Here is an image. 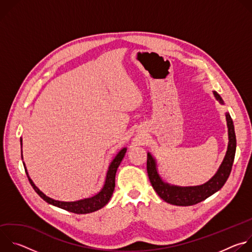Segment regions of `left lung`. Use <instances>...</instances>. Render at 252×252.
I'll return each instance as SVG.
<instances>
[{
    "label": "left lung",
    "instance_id": "left-lung-1",
    "mask_svg": "<svg viewBox=\"0 0 252 252\" xmlns=\"http://www.w3.org/2000/svg\"><path fill=\"white\" fill-rule=\"evenodd\" d=\"M213 94L215 98H217L221 104H223L221 96L217 92H213ZM225 118L228 127V146L225 157L217 173H215L208 182L201 186L177 187L164 183L158 172L156 159L150 153H148L147 169L149 178L154 189L159 195L160 198L173 205L189 206L196 204L206 199L213 193L219 191L224 186L232 168L236 150V137L233 122L228 113L225 114Z\"/></svg>",
    "mask_w": 252,
    "mask_h": 252
}]
</instances>
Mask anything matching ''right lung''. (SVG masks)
<instances>
[{
	"label": "right lung",
	"instance_id": "obj_1",
	"mask_svg": "<svg viewBox=\"0 0 252 252\" xmlns=\"http://www.w3.org/2000/svg\"><path fill=\"white\" fill-rule=\"evenodd\" d=\"M20 141H21V146H22V137H21ZM126 153V148L122 149L118 153V155L115 157V158L112 160V162L110 163L102 189L95 195L89 197V198L80 199L77 201H60V200H56V199H53V198L47 196L45 193H43L37 187L34 186L31 177L29 176V173L27 171L25 163L24 162L23 163H24V167H25V170H26V173H27V176L29 178V182H30L31 186L32 187L34 191L37 192L45 201H47L48 203H50L52 205H55L57 207L63 208L64 210H67L70 212H74L77 214H86V213H91V212L100 209L101 207H103L107 202L110 201V199L113 195V192L115 190L116 173H117L118 167L121 164ZM22 158H23V155H22Z\"/></svg>",
	"mask_w": 252,
	"mask_h": 252
}]
</instances>
